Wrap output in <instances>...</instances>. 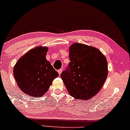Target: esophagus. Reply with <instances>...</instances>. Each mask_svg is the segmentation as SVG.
I'll use <instances>...</instances> for the list:
<instances>
[{"mask_svg": "<svg viewBox=\"0 0 130 130\" xmlns=\"http://www.w3.org/2000/svg\"><path fill=\"white\" fill-rule=\"evenodd\" d=\"M62 69H60L58 71V73H59V75H61V73H62Z\"/></svg>", "mask_w": 130, "mask_h": 130, "instance_id": "obj_1", "label": "esophagus"}]
</instances>
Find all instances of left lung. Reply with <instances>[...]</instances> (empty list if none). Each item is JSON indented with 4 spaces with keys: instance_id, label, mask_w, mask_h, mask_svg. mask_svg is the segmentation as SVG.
Listing matches in <instances>:
<instances>
[{
    "instance_id": "left-lung-1",
    "label": "left lung",
    "mask_w": 130,
    "mask_h": 130,
    "mask_svg": "<svg viewBox=\"0 0 130 130\" xmlns=\"http://www.w3.org/2000/svg\"><path fill=\"white\" fill-rule=\"evenodd\" d=\"M69 68L61 75L71 96L88 100L99 92L108 75L107 61L99 50L75 42L69 47Z\"/></svg>"
}]
</instances>
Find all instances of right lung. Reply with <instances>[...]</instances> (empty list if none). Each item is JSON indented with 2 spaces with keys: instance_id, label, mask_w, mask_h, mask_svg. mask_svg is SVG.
<instances>
[{
  "instance_id": "add662e5",
  "label": "right lung",
  "mask_w": 130,
  "mask_h": 130,
  "mask_svg": "<svg viewBox=\"0 0 130 130\" xmlns=\"http://www.w3.org/2000/svg\"><path fill=\"white\" fill-rule=\"evenodd\" d=\"M46 46L29 50L17 61L13 75L20 90L34 98L43 96L59 74L46 59Z\"/></svg>"
}]
</instances>
